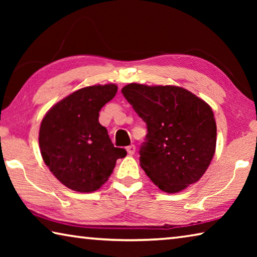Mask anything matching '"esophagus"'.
I'll return each instance as SVG.
<instances>
[{"mask_svg": "<svg viewBox=\"0 0 257 257\" xmlns=\"http://www.w3.org/2000/svg\"><path fill=\"white\" fill-rule=\"evenodd\" d=\"M127 152H128V154H129V155H133V154H135V152H136V146H135V145H130V146H128V147H127Z\"/></svg>", "mask_w": 257, "mask_h": 257, "instance_id": "esophagus-1", "label": "esophagus"}]
</instances>
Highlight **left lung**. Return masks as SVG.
Instances as JSON below:
<instances>
[{"label":"left lung","instance_id":"1","mask_svg":"<svg viewBox=\"0 0 257 257\" xmlns=\"http://www.w3.org/2000/svg\"><path fill=\"white\" fill-rule=\"evenodd\" d=\"M123 96L147 125L141 167L165 193L197 182L215 153L216 123L211 106L178 86L129 84Z\"/></svg>","mask_w":257,"mask_h":257}]
</instances>
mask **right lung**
Returning a JSON list of instances; mask_svg holds the SVG:
<instances>
[{
	"label": "right lung",
	"instance_id": "add662e5",
	"mask_svg": "<svg viewBox=\"0 0 257 257\" xmlns=\"http://www.w3.org/2000/svg\"><path fill=\"white\" fill-rule=\"evenodd\" d=\"M114 84L78 89L52 106L42 120V158L56 179L68 188L90 193L105 184L115 162L127 155L112 144L98 122L101 108L115 96Z\"/></svg>",
	"mask_w": 257,
	"mask_h": 257
}]
</instances>
